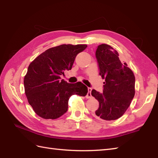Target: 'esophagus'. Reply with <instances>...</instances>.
<instances>
[{
    "instance_id": "obj_1",
    "label": "esophagus",
    "mask_w": 158,
    "mask_h": 158,
    "mask_svg": "<svg viewBox=\"0 0 158 158\" xmlns=\"http://www.w3.org/2000/svg\"><path fill=\"white\" fill-rule=\"evenodd\" d=\"M88 94L86 96V98H92V95H91V92H92V88H88Z\"/></svg>"
}]
</instances>
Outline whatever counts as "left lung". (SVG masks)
<instances>
[{"mask_svg":"<svg viewBox=\"0 0 158 158\" xmlns=\"http://www.w3.org/2000/svg\"><path fill=\"white\" fill-rule=\"evenodd\" d=\"M96 58L100 75L105 81L102 93L92 91L99 102L95 114L104 120H115L123 115L135 96V77L126 63L121 62L118 52L109 45H98Z\"/></svg>","mask_w":158,"mask_h":158,"instance_id":"8db88e82","label":"left lung"}]
</instances>
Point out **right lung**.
<instances>
[{"label": "right lung", "mask_w": 158, "mask_h": 158, "mask_svg": "<svg viewBox=\"0 0 158 158\" xmlns=\"http://www.w3.org/2000/svg\"><path fill=\"white\" fill-rule=\"evenodd\" d=\"M86 45H61L42 53L30 64L24 77L25 94L34 111L42 118L55 119L68 110L70 97L86 96L81 82L69 83L60 76L71 70L77 55Z\"/></svg>", "instance_id": "right-lung-1"}]
</instances>
